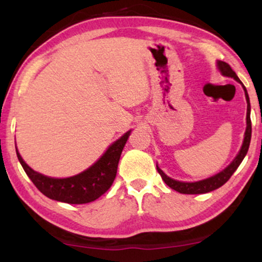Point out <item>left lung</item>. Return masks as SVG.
Returning a JSON list of instances; mask_svg holds the SVG:
<instances>
[{
    "mask_svg": "<svg viewBox=\"0 0 262 262\" xmlns=\"http://www.w3.org/2000/svg\"><path fill=\"white\" fill-rule=\"evenodd\" d=\"M217 64H218V68H220L221 73L223 74L224 76L235 78L236 81L239 82V83L242 84L243 89H245L247 103H248V106H247V128H246V134H245V139H243L242 148H241V150H239L238 155L235 157V160L232 161V162L229 164V166L225 168L224 170H222L221 173L213 175V177H211L209 179H205V180L196 181V182L177 181V180H173V179L168 178L167 175L164 174L159 167H157V171H159V174L161 175V178H162V180L166 182V184L169 186L170 188H173L174 191H177L179 193H182V194H202V193H207V192L213 191V189L220 188L221 186H223L225 182H227L229 179L231 178V175L234 174V171L237 169L239 164H241L243 159H245L247 151H248V149H249L250 137H252V121H250V103H249L248 93H247V89L245 85H243L242 82L239 81L237 75H236L235 71L231 69V67L229 66L228 63L220 60Z\"/></svg>",
    "mask_w": 262,
    "mask_h": 262,
    "instance_id": "obj_1",
    "label": "left lung"
}]
</instances>
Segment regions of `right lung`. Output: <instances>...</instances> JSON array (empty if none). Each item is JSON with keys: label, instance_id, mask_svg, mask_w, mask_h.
Instances as JSON below:
<instances>
[{"label": "right lung", "instance_id": "obj_1", "mask_svg": "<svg viewBox=\"0 0 262 262\" xmlns=\"http://www.w3.org/2000/svg\"><path fill=\"white\" fill-rule=\"evenodd\" d=\"M130 132L114 142L91 168L67 179H53L39 174L25 163L17 150L16 155L27 177L48 198L68 204H87L94 202L112 186L121 151Z\"/></svg>", "mask_w": 262, "mask_h": 262}]
</instances>
